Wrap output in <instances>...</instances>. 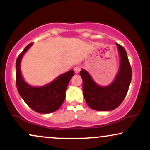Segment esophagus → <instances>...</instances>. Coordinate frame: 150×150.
I'll list each match as a JSON object with an SVG mask.
<instances>
[{"label": "esophagus", "instance_id": "1", "mask_svg": "<svg viewBox=\"0 0 150 150\" xmlns=\"http://www.w3.org/2000/svg\"><path fill=\"white\" fill-rule=\"evenodd\" d=\"M74 71H75V74H78L80 71V67H79V66L75 67V68H74Z\"/></svg>", "mask_w": 150, "mask_h": 150}]
</instances>
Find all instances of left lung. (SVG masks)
<instances>
[{"instance_id":"left-lung-1","label":"left lung","mask_w":150,"mask_h":150,"mask_svg":"<svg viewBox=\"0 0 150 150\" xmlns=\"http://www.w3.org/2000/svg\"><path fill=\"white\" fill-rule=\"evenodd\" d=\"M120 57L118 73L110 85L100 86L88 72L82 69V90L88 106L97 111H111L118 107L125 99L131 82L132 70L124 48L117 44Z\"/></svg>"}]
</instances>
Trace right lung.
<instances>
[{"label": "right lung", "instance_id": "add662e5", "mask_svg": "<svg viewBox=\"0 0 150 150\" xmlns=\"http://www.w3.org/2000/svg\"><path fill=\"white\" fill-rule=\"evenodd\" d=\"M33 44L27 45L16 60V85L20 97L30 107L39 113H50L57 111L63 104L65 91L75 72L73 70L61 74L50 83L33 87L24 80L20 64L22 58Z\"/></svg>", "mask_w": 150, "mask_h": 150}]
</instances>
